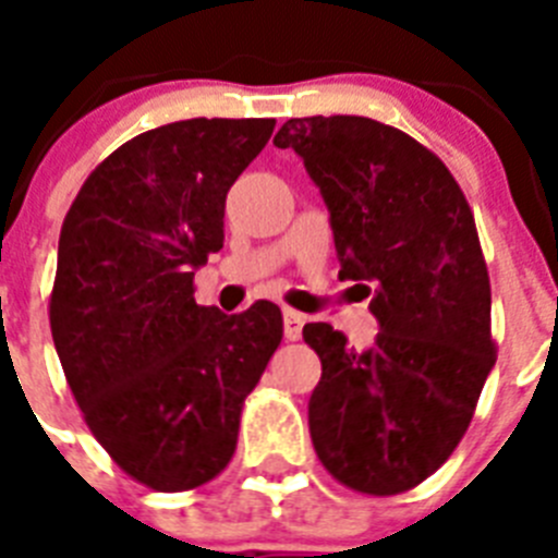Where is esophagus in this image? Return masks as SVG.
Wrapping results in <instances>:
<instances>
[{
    "label": "esophagus",
    "mask_w": 558,
    "mask_h": 558,
    "mask_svg": "<svg viewBox=\"0 0 558 558\" xmlns=\"http://www.w3.org/2000/svg\"><path fill=\"white\" fill-rule=\"evenodd\" d=\"M304 324H307V315L295 313V310H284V338L288 340L302 338Z\"/></svg>",
    "instance_id": "34e87169"
}]
</instances>
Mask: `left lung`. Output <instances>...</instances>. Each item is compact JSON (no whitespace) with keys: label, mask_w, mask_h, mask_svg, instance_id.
<instances>
[{"label":"left lung","mask_w":558,"mask_h":558,"mask_svg":"<svg viewBox=\"0 0 558 558\" xmlns=\"http://www.w3.org/2000/svg\"><path fill=\"white\" fill-rule=\"evenodd\" d=\"M293 147L329 206L340 279L372 293L374 347L354 352L307 324L322 357L310 436L324 470L360 495H402L452 456L497 360L489 270L475 218L447 165L368 117H302Z\"/></svg>","instance_id":"left-lung-1"}]
</instances>
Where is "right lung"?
Instances as JSON below:
<instances>
[{"mask_svg": "<svg viewBox=\"0 0 558 558\" xmlns=\"http://www.w3.org/2000/svg\"><path fill=\"white\" fill-rule=\"evenodd\" d=\"M276 120H184L100 161L58 240L49 329L88 430L156 492L229 466L243 402L282 343L270 302L195 304V268L223 248L226 192Z\"/></svg>", "mask_w": 558, "mask_h": 558, "instance_id": "obj_1", "label": "right lung"}]
</instances>
